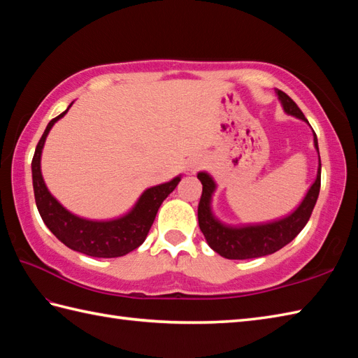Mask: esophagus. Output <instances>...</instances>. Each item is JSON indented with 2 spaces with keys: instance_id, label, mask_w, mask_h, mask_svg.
I'll use <instances>...</instances> for the list:
<instances>
[{
  "instance_id": "1",
  "label": "esophagus",
  "mask_w": 358,
  "mask_h": 358,
  "mask_svg": "<svg viewBox=\"0 0 358 358\" xmlns=\"http://www.w3.org/2000/svg\"><path fill=\"white\" fill-rule=\"evenodd\" d=\"M201 167H203V159H201V158H199V157L192 158L191 162L187 163V171L191 172V173H195L196 171H200Z\"/></svg>"
}]
</instances>
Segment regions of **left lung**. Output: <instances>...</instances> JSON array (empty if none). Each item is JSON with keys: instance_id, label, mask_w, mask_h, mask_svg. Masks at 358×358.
<instances>
[{"instance_id": "1", "label": "left lung", "mask_w": 358, "mask_h": 358, "mask_svg": "<svg viewBox=\"0 0 358 358\" xmlns=\"http://www.w3.org/2000/svg\"><path fill=\"white\" fill-rule=\"evenodd\" d=\"M278 100L283 106V109L289 115H294L303 121H309L303 115L299 106L283 90H275ZM314 144L318 152V141L314 132ZM320 158V154H318ZM322 169V164H320ZM318 169L317 178L309 187L305 199L300 203L292 214L287 217L277 220V222L264 223V224H248V226H229L220 222L215 215L212 214L210 200L212 194L215 192V181L206 172H199V180L203 185L201 199L199 203V224L200 229L206 238L208 245L224 258L229 260H248V258L264 257L277 252L287 243H291L296 235L301 232L303 227L306 226L308 220L313 214L314 206L320 194V180L322 172Z\"/></svg>"}]
</instances>
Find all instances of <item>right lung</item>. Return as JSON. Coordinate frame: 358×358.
I'll list each match as a JSON object with an SVG mask.
<instances>
[{"label":"right lung","mask_w":358,"mask_h":358,"mask_svg":"<svg viewBox=\"0 0 358 358\" xmlns=\"http://www.w3.org/2000/svg\"><path fill=\"white\" fill-rule=\"evenodd\" d=\"M69 108L50 120L36 144L32 159V181L38 212H40L44 224L49 227L50 232L67 248L98 258L123 257L143 245L159 206L166 200V196L177 187L181 177H175L167 183L146 189L138 201L135 203V206L126 215L117 220L94 222V220H86L71 214L49 192L41 175V152L45 136H48L52 126L66 115Z\"/></svg>","instance_id":"add662e5"}]
</instances>
